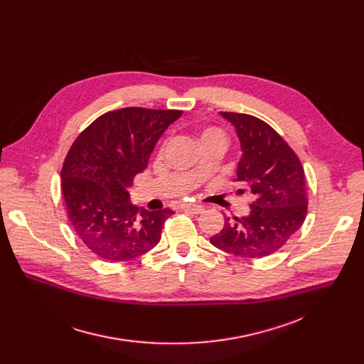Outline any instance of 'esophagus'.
Instances as JSON below:
<instances>
[{
	"mask_svg": "<svg viewBox=\"0 0 364 364\" xmlns=\"http://www.w3.org/2000/svg\"><path fill=\"white\" fill-rule=\"evenodd\" d=\"M181 209H183L184 212H190V213H193V215H200V213H203V210H204L203 205H200V204H191V203L183 204Z\"/></svg>",
	"mask_w": 364,
	"mask_h": 364,
	"instance_id": "1",
	"label": "esophagus"
}]
</instances>
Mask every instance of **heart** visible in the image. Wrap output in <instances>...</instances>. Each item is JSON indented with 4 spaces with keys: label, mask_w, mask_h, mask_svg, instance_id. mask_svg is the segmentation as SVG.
Masks as SVG:
<instances>
[{
    "label": "heart",
    "mask_w": 364,
    "mask_h": 364,
    "mask_svg": "<svg viewBox=\"0 0 364 364\" xmlns=\"http://www.w3.org/2000/svg\"><path fill=\"white\" fill-rule=\"evenodd\" d=\"M209 132H219V131H216V129H209V131H205L204 134H209ZM220 134V132H219Z\"/></svg>",
    "instance_id": "1"
}]
</instances>
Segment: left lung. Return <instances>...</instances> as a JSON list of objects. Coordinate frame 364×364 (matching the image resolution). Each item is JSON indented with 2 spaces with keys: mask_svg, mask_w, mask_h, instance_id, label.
Listing matches in <instances>:
<instances>
[{
  "mask_svg": "<svg viewBox=\"0 0 364 364\" xmlns=\"http://www.w3.org/2000/svg\"><path fill=\"white\" fill-rule=\"evenodd\" d=\"M235 128L242 157L236 178L253 201L243 218H228L210 237L213 246L240 257H264L281 249L306 216L305 176L299 159L267 122L252 115L220 112Z\"/></svg>",
  "mask_w": 364,
  "mask_h": 364,
  "instance_id": "1",
  "label": "left lung"
}]
</instances>
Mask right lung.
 Wrapping results in <instances>:
<instances>
[{
  "instance_id": "obj_1",
  "label": "right lung",
  "mask_w": 364,
  "mask_h": 364,
  "mask_svg": "<svg viewBox=\"0 0 364 364\" xmlns=\"http://www.w3.org/2000/svg\"><path fill=\"white\" fill-rule=\"evenodd\" d=\"M183 111L124 108L95 119L73 142L62 168L68 218L79 239L99 257L125 262L161 239L170 209L145 210L129 201L164 131Z\"/></svg>"
}]
</instances>
